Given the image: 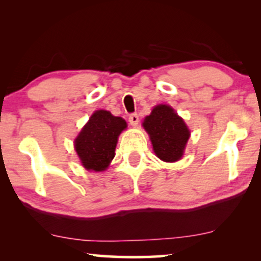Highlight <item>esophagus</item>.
Returning <instances> with one entry per match:
<instances>
[{"mask_svg": "<svg viewBox=\"0 0 261 261\" xmlns=\"http://www.w3.org/2000/svg\"><path fill=\"white\" fill-rule=\"evenodd\" d=\"M128 121H129V123L132 124V126H138L139 115L138 114H130L129 117H128Z\"/></svg>", "mask_w": 261, "mask_h": 261, "instance_id": "obj_1", "label": "esophagus"}]
</instances>
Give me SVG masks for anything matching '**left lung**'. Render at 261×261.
Listing matches in <instances>:
<instances>
[{"label": "left lung", "mask_w": 261, "mask_h": 261, "mask_svg": "<svg viewBox=\"0 0 261 261\" xmlns=\"http://www.w3.org/2000/svg\"><path fill=\"white\" fill-rule=\"evenodd\" d=\"M151 139L153 151L163 162L173 163L183 156L190 130L184 120L167 105H159L142 122Z\"/></svg>", "instance_id": "obj_1"}]
</instances>
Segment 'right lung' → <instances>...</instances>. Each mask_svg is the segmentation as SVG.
Returning a JSON list of instances; mask_svg holds the SVG:
<instances>
[{"mask_svg":"<svg viewBox=\"0 0 261 261\" xmlns=\"http://www.w3.org/2000/svg\"><path fill=\"white\" fill-rule=\"evenodd\" d=\"M126 128L127 122L122 117L107 110H96L74 139V149L82 165L95 172L107 170L115 156L119 135Z\"/></svg>","mask_w":261,"mask_h":261,"instance_id":"add662e5","label":"right lung"}]
</instances>
